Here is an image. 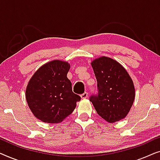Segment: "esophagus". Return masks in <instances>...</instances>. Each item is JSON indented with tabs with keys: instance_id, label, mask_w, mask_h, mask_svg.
<instances>
[{
	"instance_id": "esophagus-1",
	"label": "esophagus",
	"mask_w": 160,
	"mask_h": 160,
	"mask_svg": "<svg viewBox=\"0 0 160 160\" xmlns=\"http://www.w3.org/2000/svg\"><path fill=\"white\" fill-rule=\"evenodd\" d=\"M87 97H88V93L87 92H84L81 95V98H82V99H85V98H87Z\"/></svg>"
}]
</instances>
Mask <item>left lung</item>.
<instances>
[{
  "instance_id": "8db88e82",
  "label": "left lung",
  "mask_w": 160,
  "mask_h": 160,
  "mask_svg": "<svg viewBox=\"0 0 160 160\" xmlns=\"http://www.w3.org/2000/svg\"><path fill=\"white\" fill-rule=\"evenodd\" d=\"M97 79L98 93L89 100L98 115L113 123L124 119L135 99V87L125 69L113 59L101 57L91 63Z\"/></svg>"
}]
</instances>
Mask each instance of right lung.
Instances as JSON below:
<instances>
[{
	"mask_svg": "<svg viewBox=\"0 0 160 160\" xmlns=\"http://www.w3.org/2000/svg\"><path fill=\"white\" fill-rule=\"evenodd\" d=\"M70 65L53 60L46 63L30 78L26 100L37 119L47 123H59L73 112L81 97L73 92L67 78Z\"/></svg>",
	"mask_w": 160,
	"mask_h": 160,
	"instance_id": "right-lung-1",
	"label": "right lung"
}]
</instances>
